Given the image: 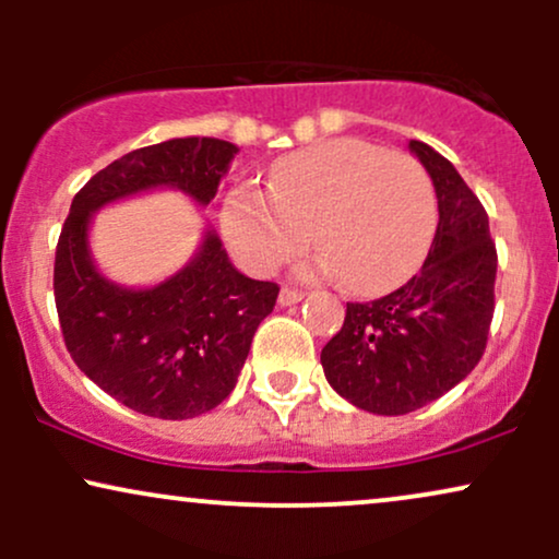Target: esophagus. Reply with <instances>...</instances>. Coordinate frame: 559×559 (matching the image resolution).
I'll return each instance as SVG.
<instances>
[{"label":"esophagus","instance_id":"1","mask_svg":"<svg viewBox=\"0 0 559 559\" xmlns=\"http://www.w3.org/2000/svg\"><path fill=\"white\" fill-rule=\"evenodd\" d=\"M305 299V294L301 292H297V288H288V286H284L281 288V294H278V305H297V301H301Z\"/></svg>","mask_w":559,"mask_h":559}]
</instances>
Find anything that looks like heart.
<instances>
[{"mask_svg":"<svg viewBox=\"0 0 559 559\" xmlns=\"http://www.w3.org/2000/svg\"><path fill=\"white\" fill-rule=\"evenodd\" d=\"M221 228L249 273L278 271L312 236L320 254L307 273L338 275L349 292L376 294L418 267L436 230V194L415 157L333 139L281 157L267 191L230 189Z\"/></svg>","mask_w":559,"mask_h":559,"instance_id":"obj_1","label":"heart"}]
</instances>
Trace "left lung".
Instances as JSON below:
<instances>
[{"mask_svg":"<svg viewBox=\"0 0 559 559\" xmlns=\"http://www.w3.org/2000/svg\"><path fill=\"white\" fill-rule=\"evenodd\" d=\"M409 152L439 199L428 258L396 292L349 301L320 352L333 391L376 415L413 413L457 386L484 357L493 318L497 247L484 204L431 146L409 141Z\"/></svg>","mask_w":559,"mask_h":559,"instance_id":"8db88e82","label":"left lung"}]
</instances>
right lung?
I'll return each instance as SVG.
<instances>
[{
    "label": "right lung",
    "instance_id": "add662e5",
    "mask_svg": "<svg viewBox=\"0 0 559 559\" xmlns=\"http://www.w3.org/2000/svg\"><path fill=\"white\" fill-rule=\"evenodd\" d=\"M236 152L207 136L128 152L73 197L57 241L55 305L70 357L102 391L150 418L186 420L226 400L278 284L241 275L207 230L194 260L168 281L126 288L96 271L88 223L105 204L150 189H178L204 207Z\"/></svg>",
    "mask_w": 559,
    "mask_h": 559
}]
</instances>
